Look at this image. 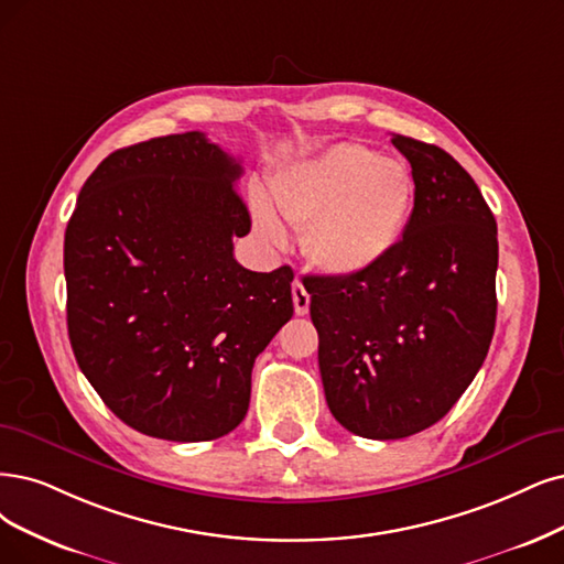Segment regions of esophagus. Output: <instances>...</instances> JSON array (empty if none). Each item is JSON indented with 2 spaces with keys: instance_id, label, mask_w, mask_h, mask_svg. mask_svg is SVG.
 Segmentation results:
<instances>
[{
  "instance_id": "esophagus-1",
  "label": "esophagus",
  "mask_w": 564,
  "mask_h": 564,
  "mask_svg": "<svg viewBox=\"0 0 564 564\" xmlns=\"http://www.w3.org/2000/svg\"><path fill=\"white\" fill-rule=\"evenodd\" d=\"M293 304H295V314L304 316L308 314V304H311V295L306 293V288L302 281L293 283Z\"/></svg>"
}]
</instances>
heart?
<instances>
[{
	"label": "heart",
	"instance_id": "1",
	"mask_svg": "<svg viewBox=\"0 0 564 564\" xmlns=\"http://www.w3.org/2000/svg\"><path fill=\"white\" fill-rule=\"evenodd\" d=\"M279 216L304 229L311 264L335 276H356L383 262L404 237L413 208V181L402 162L379 158L360 143H337L281 172L271 185ZM258 232L285 239L262 204Z\"/></svg>",
	"mask_w": 564,
	"mask_h": 564
}]
</instances>
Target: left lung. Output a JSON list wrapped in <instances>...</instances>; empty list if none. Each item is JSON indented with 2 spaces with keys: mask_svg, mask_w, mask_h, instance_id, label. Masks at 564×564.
I'll return each mask as SVG.
<instances>
[{
  "mask_svg": "<svg viewBox=\"0 0 564 564\" xmlns=\"http://www.w3.org/2000/svg\"><path fill=\"white\" fill-rule=\"evenodd\" d=\"M413 212L392 253L356 276H306L332 415L365 440H404L453 409L497 318V223L440 145L394 134Z\"/></svg>",
  "mask_w": 564,
  "mask_h": 564,
  "instance_id": "1",
  "label": "left lung"
}]
</instances>
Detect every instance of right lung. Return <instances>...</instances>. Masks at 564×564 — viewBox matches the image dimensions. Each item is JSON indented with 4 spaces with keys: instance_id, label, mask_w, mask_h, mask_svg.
I'll use <instances>...</instances> for the list:
<instances>
[{
    "instance_id": "obj_1",
    "label": "right lung",
    "mask_w": 564,
    "mask_h": 564,
    "mask_svg": "<svg viewBox=\"0 0 564 564\" xmlns=\"http://www.w3.org/2000/svg\"><path fill=\"white\" fill-rule=\"evenodd\" d=\"M241 164L202 132L104 158L65 232L76 362L118 419L166 442H212L248 411L256 358L293 318V269L250 271Z\"/></svg>"
}]
</instances>
